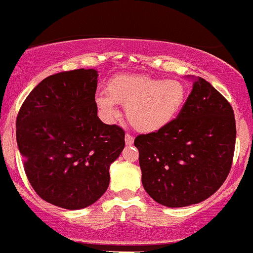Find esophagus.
<instances>
[{
	"label": "esophagus",
	"instance_id": "1",
	"mask_svg": "<svg viewBox=\"0 0 253 253\" xmlns=\"http://www.w3.org/2000/svg\"><path fill=\"white\" fill-rule=\"evenodd\" d=\"M125 141H126L127 146H130V145L133 144V141H134V138H133L132 134H129V133H127L126 136H125Z\"/></svg>",
	"mask_w": 253,
	"mask_h": 253
}]
</instances>
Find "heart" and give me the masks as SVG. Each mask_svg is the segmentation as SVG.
<instances>
[{
	"label": "heart",
	"mask_w": 253,
	"mask_h": 253,
	"mask_svg": "<svg viewBox=\"0 0 253 253\" xmlns=\"http://www.w3.org/2000/svg\"><path fill=\"white\" fill-rule=\"evenodd\" d=\"M185 102L184 85L176 80L124 75L113 78L108 94H98L96 104L104 119L119 117L117 103L126 106L127 119L140 132H156L172 123Z\"/></svg>",
	"instance_id": "obj_1"
}]
</instances>
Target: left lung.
<instances>
[{
	"label": "left lung",
	"mask_w": 253,
	"mask_h": 253,
	"mask_svg": "<svg viewBox=\"0 0 253 253\" xmlns=\"http://www.w3.org/2000/svg\"><path fill=\"white\" fill-rule=\"evenodd\" d=\"M236 135L228 101L206 80L194 78L175 120L134 139L144 189L171 208L205 201L227 178Z\"/></svg>",
	"instance_id": "1"
}]
</instances>
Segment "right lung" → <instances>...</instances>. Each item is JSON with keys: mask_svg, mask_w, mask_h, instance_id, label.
<instances>
[{"mask_svg": "<svg viewBox=\"0 0 253 253\" xmlns=\"http://www.w3.org/2000/svg\"><path fill=\"white\" fill-rule=\"evenodd\" d=\"M97 71L51 75L30 92L16 118V141L36 193L65 210L96 202L109 167L125 147V130L97 117Z\"/></svg>", "mask_w": 253, "mask_h": 253, "instance_id": "add662e5", "label": "right lung"}]
</instances>
